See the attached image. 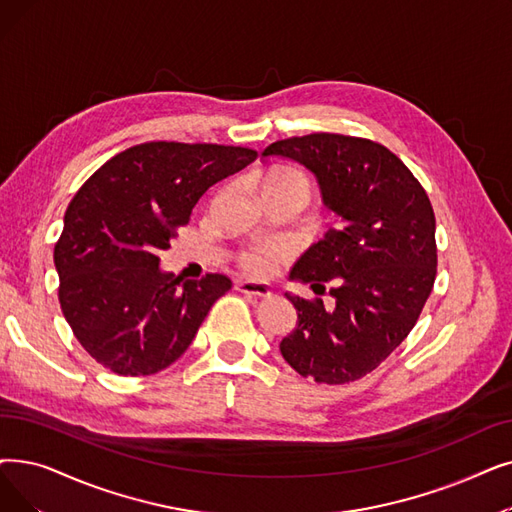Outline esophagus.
I'll list each match as a JSON object with an SVG mask.
<instances>
[{"mask_svg":"<svg viewBox=\"0 0 512 512\" xmlns=\"http://www.w3.org/2000/svg\"><path fill=\"white\" fill-rule=\"evenodd\" d=\"M236 291L244 293V295H251V297H272V288L268 284H261V282H236Z\"/></svg>","mask_w":512,"mask_h":512,"instance_id":"1","label":"esophagus"}]
</instances>
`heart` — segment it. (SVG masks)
Returning <instances> with one entry per match:
<instances>
[{
    "label": "heart",
    "mask_w": 512,
    "mask_h": 512,
    "mask_svg": "<svg viewBox=\"0 0 512 512\" xmlns=\"http://www.w3.org/2000/svg\"><path fill=\"white\" fill-rule=\"evenodd\" d=\"M263 192L274 190V192H288L299 196L303 205H307L309 196H311V184L309 177L295 169V167H274L270 171H265L261 177ZM284 249L278 247V244H265V247L249 249L240 255V265L247 272L255 276H268L276 270V265L284 259Z\"/></svg>",
    "instance_id": "1"
}]
</instances>
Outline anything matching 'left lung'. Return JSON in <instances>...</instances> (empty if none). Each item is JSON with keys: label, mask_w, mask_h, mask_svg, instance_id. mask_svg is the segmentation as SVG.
Segmentation results:
<instances>
[{"label": "left lung", "mask_w": 512, "mask_h": 512, "mask_svg": "<svg viewBox=\"0 0 512 512\" xmlns=\"http://www.w3.org/2000/svg\"><path fill=\"white\" fill-rule=\"evenodd\" d=\"M263 159H293L318 177L324 205L339 215L293 265L291 280L314 293L330 284L335 307L288 295L297 326L282 358L316 383L343 385L372 372L402 343L437 274L435 213L395 154L366 138L309 133L270 144Z\"/></svg>", "instance_id": "obj_1"}]
</instances>
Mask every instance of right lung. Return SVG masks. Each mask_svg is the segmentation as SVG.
Wrapping results in <instances>:
<instances>
[{"label":"right lung","mask_w":512,"mask_h":512,"mask_svg":"<svg viewBox=\"0 0 512 512\" xmlns=\"http://www.w3.org/2000/svg\"><path fill=\"white\" fill-rule=\"evenodd\" d=\"M255 159L242 146L146 142L119 152L79 188L54 263L62 314L98 364L146 376L190 347L232 280L207 274L182 282L159 268V255L198 198Z\"/></svg>","instance_id":"add662e5"}]
</instances>
